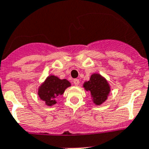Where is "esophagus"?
I'll use <instances>...</instances> for the list:
<instances>
[{
  "label": "esophagus",
  "mask_w": 149,
  "mask_h": 149,
  "mask_svg": "<svg viewBox=\"0 0 149 149\" xmlns=\"http://www.w3.org/2000/svg\"><path fill=\"white\" fill-rule=\"evenodd\" d=\"M73 83H74L75 86H78L79 84V80L77 79H73Z\"/></svg>",
  "instance_id": "34e87169"
}]
</instances>
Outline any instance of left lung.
Wrapping results in <instances>:
<instances>
[{
  "mask_svg": "<svg viewBox=\"0 0 149 149\" xmlns=\"http://www.w3.org/2000/svg\"><path fill=\"white\" fill-rule=\"evenodd\" d=\"M83 87L86 91L90 93L92 101L96 106H100L106 102L111 91L106 79L96 72L91 75L89 81L83 83Z\"/></svg>",
  "mask_w": 149,
  "mask_h": 149,
  "instance_id": "1",
  "label": "left lung"
}]
</instances>
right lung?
Segmentation results:
<instances>
[{"instance_id": "obj_1", "label": "right lung", "mask_w": 149, "mask_h": 149, "mask_svg": "<svg viewBox=\"0 0 149 149\" xmlns=\"http://www.w3.org/2000/svg\"><path fill=\"white\" fill-rule=\"evenodd\" d=\"M71 83L66 79H60L54 75H49L39 86L37 94L48 106H52L57 102V100Z\"/></svg>"}]
</instances>
